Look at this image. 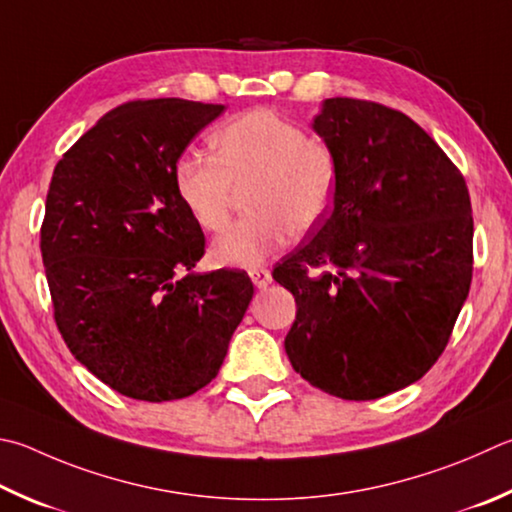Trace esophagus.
Returning <instances> with one entry per match:
<instances>
[{
	"mask_svg": "<svg viewBox=\"0 0 512 512\" xmlns=\"http://www.w3.org/2000/svg\"><path fill=\"white\" fill-rule=\"evenodd\" d=\"M248 275L257 288H266L273 282V275H271V271H266V268H250Z\"/></svg>",
	"mask_w": 512,
	"mask_h": 512,
	"instance_id": "1",
	"label": "esophagus"
}]
</instances>
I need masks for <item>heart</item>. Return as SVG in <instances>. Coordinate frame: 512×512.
Masks as SVG:
<instances>
[{
    "label": "heart",
    "instance_id": "heart-1",
    "mask_svg": "<svg viewBox=\"0 0 512 512\" xmlns=\"http://www.w3.org/2000/svg\"><path fill=\"white\" fill-rule=\"evenodd\" d=\"M217 156L183 152L172 167L174 192L194 224L224 230L237 190L250 192V217L212 244L221 266L253 268L286 246L293 232H309L327 217L338 183L336 156L306 138L300 127L271 109L230 118L215 136Z\"/></svg>",
    "mask_w": 512,
    "mask_h": 512
}]
</instances>
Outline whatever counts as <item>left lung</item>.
<instances>
[{"mask_svg": "<svg viewBox=\"0 0 512 512\" xmlns=\"http://www.w3.org/2000/svg\"><path fill=\"white\" fill-rule=\"evenodd\" d=\"M311 127L338 183L331 215L273 271L297 304L284 349L313 387L374 401L423 378L448 345L472 280L470 194L401 111L327 98Z\"/></svg>", "mask_w": 512, "mask_h": 512, "instance_id": "8db88e82", "label": "left lung"}]
</instances>
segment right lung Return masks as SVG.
<instances>
[{
    "label": "right lung",
    "mask_w": 512,
    "mask_h": 512,
    "mask_svg": "<svg viewBox=\"0 0 512 512\" xmlns=\"http://www.w3.org/2000/svg\"><path fill=\"white\" fill-rule=\"evenodd\" d=\"M224 109L127 102L53 170L40 248L55 322L78 362L136 401L206 387L253 300L244 271H192L206 239L172 183L174 161Z\"/></svg>",
    "instance_id": "add662e5"
}]
</instances>
